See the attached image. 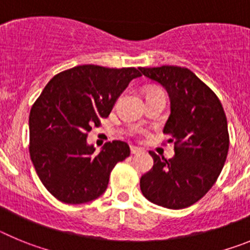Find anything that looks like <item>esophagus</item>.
<instances>
[{
  "mask_svg": "<svg viewBox=\"0 0 250 250\" xmlns=\"http://www.w3.org/2000/svg\"><path fill=\"white\" fill-rule=\"evenodd\" d=\"M130 151H131L132 155H136V154L141 152V151H143V150L139 149V147H136V146H130Z\"/></svg>",
  "mask_w": 250,
  "mask_h": 250,
  "instance_id": "esophagus-1",
  "label": "esophagus"
}]
</instances>
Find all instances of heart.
<instances>
[{"mask_svg":"<svg viewBox=\"0 0 250 250\" xmlns=\"http://www.w3.org/2000/svg\"><path fill=\"white\" fill-rule=\"evenodd\" d=\"M152 91H160V90H158V89H151V90H149V92H152ZM149 92H147V94H149Z\"/></svg>","mask_w":250,"mask_h":250,"instance_id":"1","label":"heart"}]
</instances>
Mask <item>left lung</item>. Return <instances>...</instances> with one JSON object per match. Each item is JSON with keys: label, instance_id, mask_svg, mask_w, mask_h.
Returning <instances> with one entry per match:
<instances>
[{"label": "left lung", "instance_id": "8db88e82", "mask_svg": "<svg viewBox=\"0 0 250 250\" xmlns=\"http://www.w3.org/2000/svg\"><path fill=\"white\" fill-rule=\"evenodd\" d=\"M140 71L169 95L170 115L163 131L175 145V155L169 160L150 151L154 167L141 176V193L167 209L190 207L210 190L227 160L229 134L224 109L189 68L161 66Z\"/></svg>", "mask_w": 250, "mask_h": 250}]
</instances>
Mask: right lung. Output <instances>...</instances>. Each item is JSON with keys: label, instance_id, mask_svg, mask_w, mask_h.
Instances as JSON below:
<instances>
[{"label": "right lung", "instance_id": "obj_1", "mask_svg": "<svg viewBox=\"0 0 250 250\" xmlns=\"http://www.w3.org/2000/svg\"><path fill=\"white\" fill-rule=\"evenodd\" d=\"M135 67L81 65L55 75L30 111V156L40 180L60 202L83 204L105 193L111 170L130 155L124 141L106 143L99 154L87 132L107 118Z\"/></svg>", "mask_w": 250, "mask_h": 250}]
</instances>
